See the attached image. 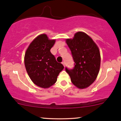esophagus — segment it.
Masks as SVG:
<instances>
[{"label": "esophagus", "instance_id": "esophagus-1", "mask_svg": "<svg viewBox=\"0 0 121 121\" xmlns=\"http://www.w3.org/2000/svg\"><path fill=\"white\" fill-rule=\"evenodd\" d=\"M62 65H64V66H65V62L64 61H63V62H62Z\"/></svg>", "mask_w": 121, "mask_h": 121}]
</instances>
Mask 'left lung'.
Returning <instances> with one entry per match:
<instances>
[{"instance_id": "8db88e82", "label": "left lung", "mask_w": 121, "mask_h": 121, "mask_svg": "<svg viewBox=\"0 0 121 121\" xmlns=\"http://www.w3.org/2000/svg\"><path fill=\"white\" fill-rule=\"evenodd\" d=\"M66 43L74 62L72 69L65 68L72 82L79 89L89 87L96 79L100 68L101 56L98 47L91 37L82 32L75 34Z\"/></svg>"}]
</instances>
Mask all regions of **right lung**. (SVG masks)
<instances>
[{
    "label": "right lung",
    "mask_w": 121,
    "mask_h": 121,
    "mask_svg": "<svg viewBox=\"0 0 121 121\" xmlns=\"http://www.w3.org/2000/svg\"><path fill=\"white\" fill-rule=\"evenodd\" d=\"M55 41L49 40L47 35H40L32 41L25 53V66L29 77L35 84L43 88L55 84L64 68L50 51Z\"/></svg>",
    "instance_id": "obj_1"
}]
</instances>
